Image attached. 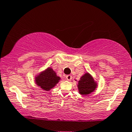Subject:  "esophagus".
Segmentation results:
<instances>
[{"mask_svg":"<svg viewBox=\"0 0 132 132\" xmlns=\"http://www.w3.org/2000/svg\"><path fill=\"white\" fill-rule=\"evenodd\" d=\"M66 77V79H67L68 80H69V81H71V80L72 79L71 75H67Z\"/></svg>","mask_w":132,"mask_h":132,"instance_id":"esophagus-1","label":"esophagus"}]
</instances>
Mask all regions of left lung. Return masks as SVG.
I'll return each mask as SVG.
<instances>
[{
    "label": "left lung",
    "mask_w": 132,
    "mask_h": 132,
    "mask_svg": "<svg viewBox=\"0 0 132 132\" xmlns=\"http://www.w3.org/2000/svg\"><path fill=\"white\" fill-rule=\"evenodd\" d=\"M77 86L79 94L82 95H87L95 90L97 87V83L94 80L90 74L86 73L80 78Z\"/></svg>",
    "instance_id": "1"
}]
</instances>
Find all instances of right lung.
<instances>
[{
    "instance_id": "right-lung-1",
    "label": "right lung",
    "mask_w": 132,
    "mask_h": 132,
    "mask_svg": "<svg viewBox=\"0 0 132 132\" xmlns=\"http://www.w3.org/2000/svg\"><path fill=\"white\" fill-rule=\"evenodd\" d=\"M60 80L61 78L57 76L55 71L50 67L39 73L35 78V84L45 91H49L54 87Z\"/></svg>"
}]
</instances>
